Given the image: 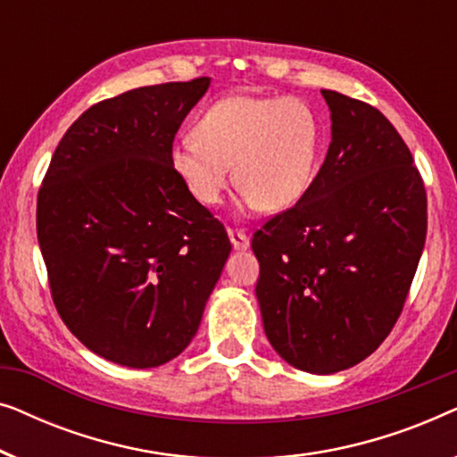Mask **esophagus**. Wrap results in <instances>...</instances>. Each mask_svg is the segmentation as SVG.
I'll use <instances>...</instances> for the list:
<instances>
[{
	"label": "esophagus",
	"mask_w": 457,
	"mask_h": 457,
	"mask_svg": "<svg viewBox=\"0 0 457 457\" xmlns=\"http://www.w3.org/2000/svg\"><path fill=\"white\" fill-rule=\"evenodd\" d=\"M228 237H230V243H233L235 249H247L249 247V237L245 235V230L228 228Z\"/></svg>",
	"instance_id": "34e87169"
}]
</instances>
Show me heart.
Here are the masks:
<instances>
[{"instance_id": "heart-1", "label": "heart", "mask_w": 457, "mask_h": 457, "mask_svg": "<svg viewBox=\"0 0 457 457\" xmlns=\"http://www.w3.org/2000/svg\"><path fill=\"white\" fill-rule=\"evenodd\" d=\"M193 135L174 143L170 164L199 204L222 202L233 166L243 202L277 212L308 191L322 124L302 99L230 96L197 118Z\"/></svg>"}]
</instances>
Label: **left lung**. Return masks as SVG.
<instances>
[{
	"label": "left lung",
	"instance_id": "8db88e82",
	"mask_svg": "<svg viewBox=\"0 0 457 457\" xmlns=\"http://www.w3.org/2000/svg\"><path fill=\"white\" fill-rule=\"evenodd\" d=\"M322 97L327 158L299 202L252 239L268 341L312 374L352 368L386 339L427 239V191L402 135L370 104Z\"/></svg>",
	"mask_w": 457,
	"mask_h": 457
}]
</instances>
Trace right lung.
Wrapping results in <instances>:
<instances>
[{"mask_svg":"<svg viewBox=\"0 0 457 457\" xmlns=\"http://www.w3.org/2000/svg\"><path fill=\"white\" fill-rule=\"evenodd\" d=\"M210 79L104 99L55 147L37 237L55 310L93 353L166 364L195 337L230 253L222 222L170 164L174 135Z\"/></svg>","mask_w":457,"mask_h":457,"instance_id":"obj_1","label":"right lung"}]
</instances>
